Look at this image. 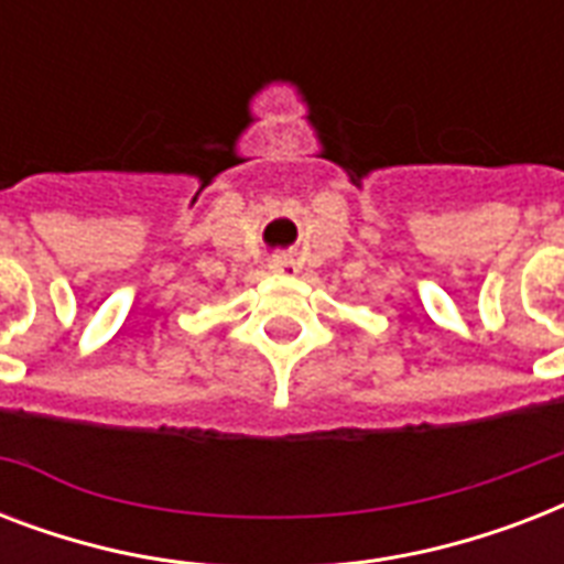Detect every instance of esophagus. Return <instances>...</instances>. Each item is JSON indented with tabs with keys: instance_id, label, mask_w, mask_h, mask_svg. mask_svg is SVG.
Wrapping results in <instances>:
<instances>
[{
	"instance_id": "obj_1",
	"label": "esophagus",
	"mask_w": 564,
	"mask_h": 564,
	"mask_svg": "<svg viewBox=\"0 0 564 564\" xmlns=\"http://www.w3.org/2000/svg\"><path fill=\"white\" fill-rule=\"evenodd\" d=\"M272 272H278V274H295L299 272V265H295V260H292L290 254H274L272 257Z\"/></svg>"
}]
</instances>
